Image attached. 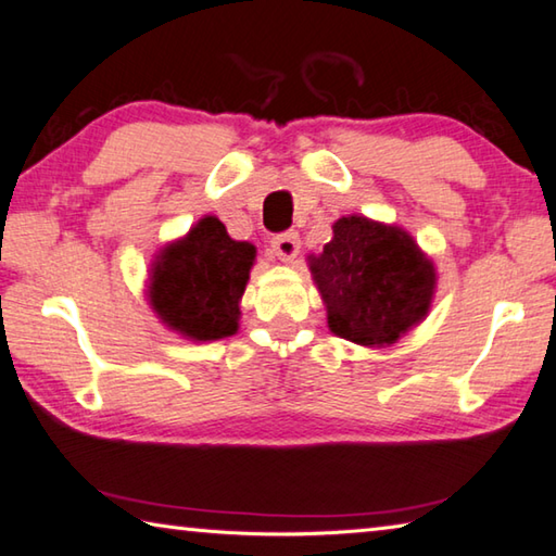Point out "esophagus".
<instances>
[{
	"mask_svg": "<svg viewBox=\"0 0 556 556\" xmlns=\"http://www.w3.org/2000/svg\"><path fill=\"white\" fill-rule=\"evenodd\" d=\"M271 250H275V255L285 262H291L301 250V240L296 230H285V233H277L271 238Z\"/></svg>",
	"mask_w": 556,
	"mask_h": 556,
	"instance_id": "34e87169",
	"label": "esophagus"
}]
</instances>
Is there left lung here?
I'll use <instances>...</instances> for the list:
<instances>
[{"label":"left lung","instance_id":"obj_1","mask_svg":"<svg viewBox=\"0 0 556 556\" xmlns=\"http://www.w3.org/2000/svg\"><path fill=\"white\" fill-rule=\"evenodd\" d=\"M328 328L357 345H391L426 316L435 267L406 230L365 216L340 218L311 262Z\"/></svg>","mask_w":556,"mask_h":556}]
</instances>
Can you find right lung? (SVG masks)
Returning <instances> with one entry per match:
<instances>
[{"label":"right lung","mask_w":556,"mask_h":556,"mask_svg":"<svg viewBox=\"0 0 556 556\" xmlns=\"http://www.w3.org/2000/svg\"><path fill=\"white\" fill-rule=\"evenodd\" d=\"M255 262V248L226 233L206 216L157 255L150 304L169 328L194 340L228 338L238 330V301Z\"/></svg>","instance_id":"obj_1"}]
</instances>
